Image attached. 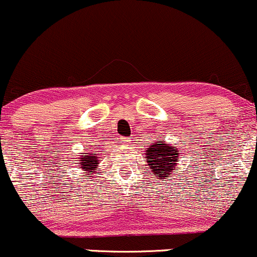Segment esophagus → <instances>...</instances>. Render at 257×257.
I'll return each mask as SVG.
<instances>
[{"label":"esophagus","mask_w":257,"mask_h":257,"mask_svg":"<svg viewBox=\"0 0 257 257\" xmlns=\"http://www.w3.org/2000/svg\"><path fill=\"white\" fill-rule=\"evenodd\" d=\"M121 141H122V143H125V144H128L130 142H131V138H121Z\"/></svg>","instance_id":"34e87169"}]
</instances>
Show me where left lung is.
I'll use <instances>...</instances> for the list:
<instances>
[{
  "label": "left lung",
  "instance_id": "1",
  "mask_svg": "<svg viewBox=\"0 0 257 257\" xmlns=\"http://www.w3.org/2000/svg\"><path fill=\"white\" fill-rule=\"evenodd\" d=\"M148 166L158 180L169 179L179 162V149L166 144V141L153 142L145 151Z\"/></svg>",
  "mask_w": 257,
  "mask_h": 257
}]
</instances>
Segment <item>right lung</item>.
I'll list each match as a JSON object with an SVG mask.
<instances>
[{
	"instance_id": "obj_1",
	"label": "right lung",
	"mask_w": 257,
	"mask_h": 257,
	"mask_svg": "<svg viewBox=\"0 0 257 257\" xmlns=\"http://www.w3.org/2000/svg\"><path fill=\"white\" fill-rule=\"evenodd\" d=\"M100 163V157H97L96 153H85L81 155L78 158V168L82 169V172H84L85 175H89L95 173V170L97 169V166Z\"/></svg>"
}]
</instances>
